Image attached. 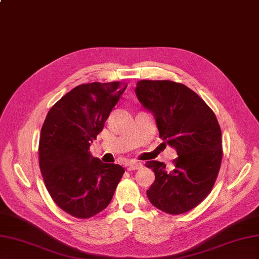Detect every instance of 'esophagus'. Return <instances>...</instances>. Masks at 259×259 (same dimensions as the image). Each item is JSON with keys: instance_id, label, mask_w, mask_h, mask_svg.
Wrapping results in <instances>:
<instances>
[{"instance_id": "obj_1", "label": "esophagus", "mask_w": 259, "mask_h": 259, "mask_svg": "<svg viewBox=\"0 0 259 259\" xmlns=\"http://www.w3.org/2000/svg\"><path fill=\"white\" fill-rule=\"evenodd\" d=\"M142 167H143V165H142L141 162H138V161H133V162L128 163V166H127V170H128V171H133V170L141 169Z\"/></svg>"}]
</instances>
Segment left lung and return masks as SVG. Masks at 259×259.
<instances>
[{
  "mask_svg": "<svg viewBox=\"0 0 259 259\" xmlns=\"http://www.w3.org/2000/svg\"><path fill=\"white\" fill-rule=\"evenodd\" d=\"M136 96L154 113L159 136L177 150L175 168L151 160L155 181L147 190L150 203L179 215L210 194L222 162V133L214 112L197 93L178 82L141 80Z\"/></svg>",
  "mask_w": 259,
  "mask_h": 259,
  "instance_id": "left-lung-1",
  "label": "left lung"
}]
</instances>
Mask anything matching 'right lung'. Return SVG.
<instances>
[{"instance_id": "obj_1", "label": "right lung", "mask_w": 259, "mask_h": 259, "mask_svg": "<svg viewBox=\"0 0 259 259\" xmlns=\"http://www.w3.org/2000/svg\"><path fill=\"white\" fill-rule=\"evenodd\" d=\"M125 89L119 81L80 84L53 105L42 124V179L54 202L73 218L89 219L103 211L125 172L88 151Z\"/></svg>"}]
</instances>
